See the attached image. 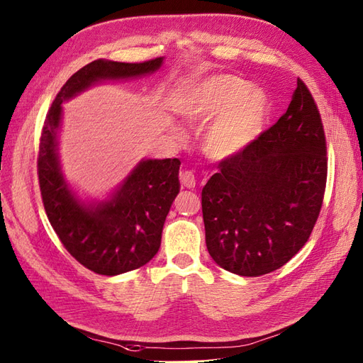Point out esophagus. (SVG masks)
<instances>
[{
  "label": "esophagus",
  "instance_id": "1",
  "mask_svg": "<svg viewBox=\"0 0 363 363\" xmlns=\"http://www.w3.org/2000/svg\"><path fill=\"white\" fill-rule=\"evenodd\" d=\"M179 181H181V184L184 185V187L194 189V185H196V176H194L193 172L185 170V172H181V173H179Z\"/></svg>",
  "mask_w": 363,
  "mask_h": 363
}]
</instances>
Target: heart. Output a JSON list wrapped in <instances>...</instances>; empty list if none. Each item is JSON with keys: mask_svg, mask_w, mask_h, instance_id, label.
<instances>
[{"mask_svg": "<svg viewBox=\"0 0 363 363\" xmlns=\"http://www.w3.org/2000/svg\"><path fill=\"white\" fill-rule=\"evenodd\" d=\"M269 109L264 92L242 77L220 74L205 79L185 97L182 112L190 120L217 119L205 137V149L214 158H231L262 132Z\"/></svg>", "mask_w": 363, "mask_h": 363, "instance_id": "1", "label": "heart"}]
</instances>
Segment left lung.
Returning <instances> with one entry per match:
<instances>
[{"label":"left lung","instance_id":"left-lung-1","mask_svg":"<svg viewBox=\"0 0 363 363\" xmlns=\"http://www.w3.org/2000/svg\"><path fill=\"white\" fill-rule=\"evenodd\" d=\"M217 169L202 190L213 260L242 277L286 264L312 234L327 182L324 126L301 79L286 113Z\"/></svg>","mask_w":363,"mask_h":363}]
</instances>
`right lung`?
Instances as JSON below:
<instances>
[{
    "instance_id": "add662e5",
    "label": "right lung",
    "mask_w": 363,
    "mask_h": 363,
    "mask_svg": "<svg viewBox=\"0 0 363 363\" xmlns=\"http://www.w3.org/2000/svg\"><path fill=\"white\" fill-rule=\"evenodd\" d=\"M164 57L141 64L97 59L74 72L48 109L40 133L38 176L48 220L76 260L100 275H120L149 263L161 246L162 226L179 193L178 158L143 160L101 202L86 203L60 170L57 133L62 101L105 80L133 79L161 68Z\"/></svg>"
}]
</instances>
